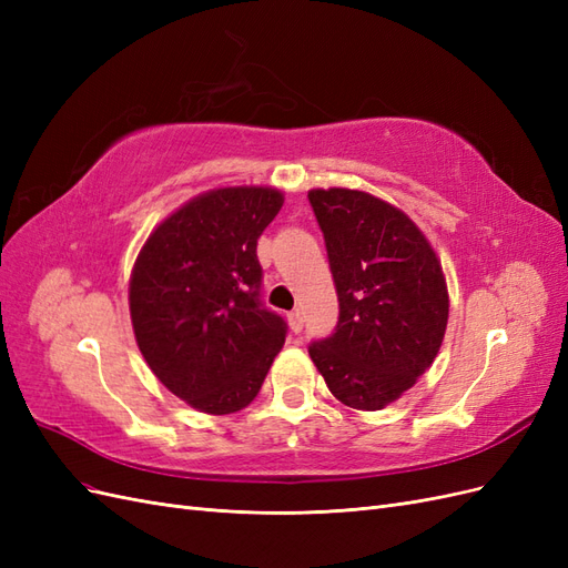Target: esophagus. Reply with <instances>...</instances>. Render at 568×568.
<instances>
[{"label": "esophagus", "instance_id": "34e87169", "mask_svg": "<svg viewBox=\"0 0 568 568\" xmlns=\"http://www.w3.org/2000/svg\"><path fill=\"white\" fill-rule=\"evenodd\" d=\"M288 326H291V332H294V334H298L303 329V313L301 311H294L288 315Z\"/></svg>", "mask_w": 568, "mask_h": 568}]
</instances>
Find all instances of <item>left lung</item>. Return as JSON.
Segmentation results:
<instances>
[{"instance_id": "1", "label": "left lung", "mask_w": 568, "mask_h": 568, "mask_svg": "<svg viewBox=\"0 0 568 568\" xmlns=\"http://www.w3.org/2000/svg\"><path fill=\"white\" fill-rule=\"evenodd\" d=\"M324 234L338 322L307 346L336 398L382 409L432 367L448 324L434 248L405 213L355 189L307 194Z\"/></svg>"}]
</instances>
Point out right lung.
<instances>
[{
    "mask_svg": "<svg viewBox=\"0 0 568 568\" xmlns=\"http://www.w3.org/2000/svg\"><path fill=\"white\" fill-rule=\"evenodd\" d=\"M282 203L267 186L203 194L161 222L134 263L136 346L168 390L209 415L246 407L284 346L255 253Z\"/></svg>",
    "mask_w": 568,
    "mask_h": 568,
    "instance_id": "add662e5",
    "label": "right lung"
}]
</instances>
